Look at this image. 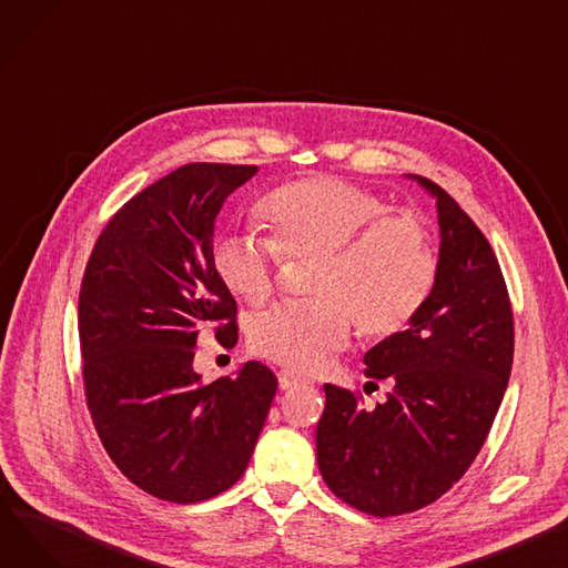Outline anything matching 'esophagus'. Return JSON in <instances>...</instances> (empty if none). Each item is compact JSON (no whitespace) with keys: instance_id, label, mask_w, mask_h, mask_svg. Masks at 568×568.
I'll list each match as a JSON object with an SVG mask.
<instances>
[{"instance_id":"obj_1","label":"esophagus","mask_w":568,"mask_h":568,"mask_svg":"<svg viewBox=\"0 0 568 568\" xmlns=\"http://www.w3.org/2000/svg\"><path fill=\"white\" fill-rule=\"evenodd\" d=\"M304 382L298 379L296 374H292V372H287V369H281L278 372V386H281V390H292V388H296V386H301Z\"/></svg>"}]
</instances>
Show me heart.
<instances>
[{"label":"heart","mask_w":568,"mask_h":568,"mask_svg":"<svg viewBox=\"0 0 568 568\" xmlns=\"http://www.w3.org/2000/svg\"><path fill=\"white\" fill-rule=\"evenodd\" d=\"M369 189L335 178L294 180L260 205L272 235L225 233L212 264L235 296L260 306L276 290L281 255L315 257L311 301H290L248 326L255 354L298 374L320 372L347 345L352 322L365 337L399 333L429 298L436 255L425 225Z\"/></svg>","instance_id":"heart-1"}]
</instances>
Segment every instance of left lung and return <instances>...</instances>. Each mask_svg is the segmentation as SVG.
Wrapping results in <instances>:
<instances>
[{"mask_svg": "<svg viewBox=\"0 0 568 568\" xmlns=\"http://www.w3.org/2000/svg\"><path fill=\"white\" fill-rule=\"evenodd\" d=\"M436 199V283L406 331L374 345L369 379L393 390L372 410L326 384L317 466L333 494L372 516L438 500L470 468L496 420L514 361V315L498 257L445 189L406 175Z\"/></svg>", "mask_w": 568, "mask_h": 568, "instance_id": "1", "label": "left lung"}]
</instances>
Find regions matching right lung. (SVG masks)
<instances>
[{
    "label": "right lung",
    "instance_id": "obj_1",
    "mask_svg": "<svg viewBox=\"0 0 568 568\" xmlns=\"http://www.w3.org/2000/svg\"><path fill=\"white\" fill-rule=\"evenodd\" d=\"M257 166L194 162L145 186L100 233L80 290L84 393L119 470L145 494L189 505L246 470L278 388L257 361L203 384L205 328L237 343V304L212 264L214 221Z\"/></svg>",
    "mask_w": 568,
    "mask_h": 568
}]
</instances>
